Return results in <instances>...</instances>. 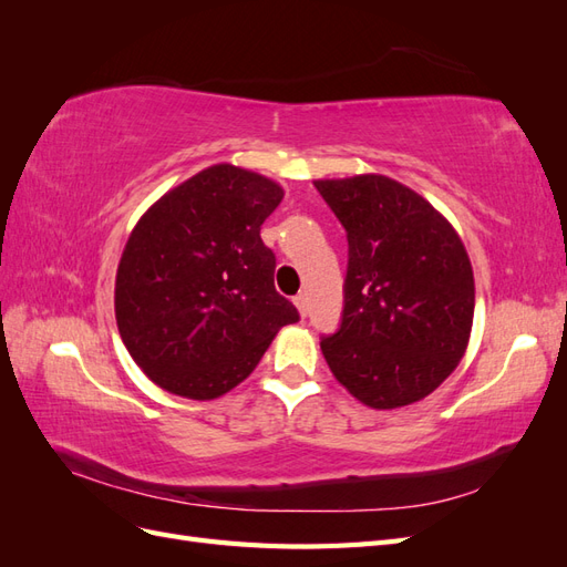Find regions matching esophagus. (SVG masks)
Segmentation results:
<instances>
[{
    "mask_svg": "<svg viewBox=\"0 0 567 567\" xmlns=\"http://www.w3.org/2000/svg\"><path fill=\"white\" fill-rule=\"evenodd\" d=\"M293 302H296V307H298L300 317L305 319V317H307V296H305V293H298V296L293 298Z\"/></svg>",
    "mask_w": 567,
    "mask_h": 567,
    "instance_id": "obj_1",
    "label": "esophagus"
}]
</instances>
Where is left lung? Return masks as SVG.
<instances>
[{
	"instance_id": "left-lung-1",
	"label": "left lung",
	"mask_w": 567,
	"mask_h": 567,
	"mask_svg": "<svg viewBox=\"0 0 567 567\" xmlns=\"http://www.w3.org/2000/svg\"><path fill=\"white\" fill-rule=\"evenodd\" d=\"M348 231L342 319L321 352L371 409L431 394L466 352L475 284L458 234L431 203L383 175L315 182Z\"/></svg>"
}]
</instances>
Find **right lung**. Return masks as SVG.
Instances as JSON below:
<instances>
[{"instance_id":"obj_1","label":"right lung","mask_w":567,"mask_h":567,"mask_svg":"<svg viewBox=\"0 0 567 567\" xmlns=\"http://www.w3.org/2000/svg\"><path fill=\"white\" fill-rule=\"evenodd\" d=\"M284 188L229 163L156 200L136 221L115 277V319L148 379L188 400H215L300 319L274 288L277 257L262 221Z\"/></svg>"}]
</instances>
